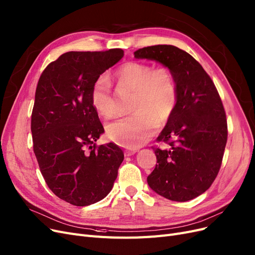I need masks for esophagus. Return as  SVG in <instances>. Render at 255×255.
<instances>
[{"mask_svg":"<svg viewBox=\"0 0 255 255\" xmlns=\"http://www.w3.org/2000/svg\"><path fill=\"white\" fill-rule=\"evenodd\" d=\"M136 152H137V150H136V149L126 150V151H125V155H127V156H130V155H133V154H135Z\"/></svg>","mask_w":255,"mask_h":255,"instance_id":"34e87169","label":"esophagus"}]
</instances>
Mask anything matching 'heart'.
<instances>
[{"instance_id": "b5f03b06", "label": "heart", "mask_w": 255, "mask_h": 255, "mask_svg": "<svg viewBox=\"0 0 255 255\" xmlns=\"http://www.w3.org/2000/svg\"><path fill=\"white\" fill-rule=\"evenodd\" d=\"M115 77L123 87L135 90L133 115L119 118L106 127L113 142L129 149L143 146L159 124L167 122L177 104V87L171 71L143 62H127L117 69ZM91 105L99 116L110 118L116 112V99L105 75L93 83Z\"/></svg>"}]
</instances>
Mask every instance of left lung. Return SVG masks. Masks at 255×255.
<instances>
[{"label": "left lung", "mask_w": 255, "mask_h": 255, "mask_svg": "<svg viewBox=\"0 0 255 255\" xmlns=\"http://www.w3.org/2000/svg\"><path fill=\"white\" fill-rule=\"evenodd\" d=\"M134 58L165 66L177 87L175 110L157 137L169 148H153L157 164L147 183L170 201L195 199L215 180L227 143V121L219 92L202 65L175 46L144 47Z\"/></svg>", "instance_id": "obj_1"}]
</instances>
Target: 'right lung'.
Returning a JSON list of instances; mask_svg holds the SVG:
<instances>
[{
	"label": "right lung",
	"mask_w": 255,
	"mask_h": 255,
	"mask_svg": "<svg viewBox=\"0 0 255 255\" xmlns=\"http://www.w3.org/2000/svg\"><path fill=\"white\" fill-rule=\"evenodd\" d=\"M123 55L119 48L66 52L47 66L37 82L33 151L49 189L74 206L103 200L124 159L116 144L96 146L104 127L90 100L93 83Z\"/></svg>",
	"instance_id": "add662e5"
}]
</instances>
